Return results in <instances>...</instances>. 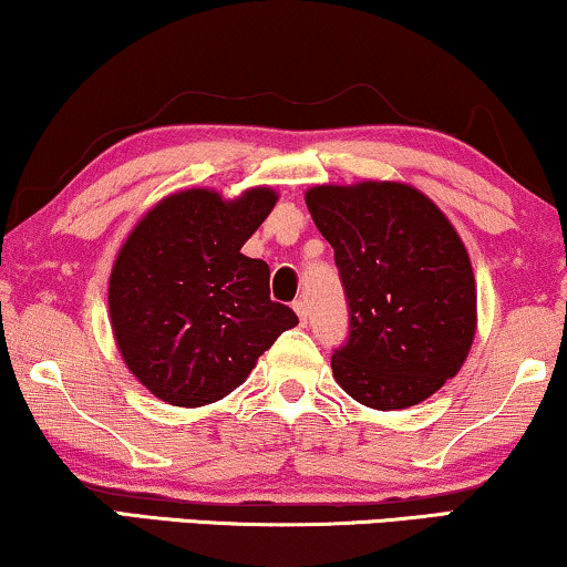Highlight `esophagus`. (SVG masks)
I'll return each instance as SVG.
<instances>
[{
    "label": "esophagus",
    "mask_w": 567,
    "mask_h": 567,
    "mask_svg": "<svg viewBox=\"0 0 567 567\" xmlns=\"http://www.w3.org/2000/svg\"><path fill=\"white\" fill-rule=\"evenodd\" d=\"M293 312H297L299 315V320H301V324H307V305H305V301H301V299H297V301H293Z\"/></svg>",
    "instance_id": "obj_1"
}]
</instances>
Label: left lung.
Masks as SVG:
<instances>
[{"label": "left lung", "instance_id": "1", "mask_svg": "<svg viewBox=\"0 0 567 567\" xmlns=\"http://www.w3.org/2000/svg\"><path fill=\"white\" fill-rule=\"evenodd\" d=\"M307 208L336 252L348 305L332 377L377 410L431 398L462 369L475 338V276L460 235L402 183L317 185Z\"/></svg>", "mask_w": 567, "mask_h": 567}]
</instances>
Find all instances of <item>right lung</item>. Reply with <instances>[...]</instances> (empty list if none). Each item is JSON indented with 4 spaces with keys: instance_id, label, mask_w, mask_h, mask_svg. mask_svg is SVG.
Masks as SVG:
<instances>
[{
    "instance_id": "right-lung-1",
    "label": "right lung",
    "mask_w": 567,
    "mask_h": 567,
    "mask_svg": "<svg viewBox=\"0 0 567 567\" xmlns=\"http://www.w3.org/2000/svg\"><path fill=\"white\" fill-rule=\"evenodd\" d=\"M276 206L268 188L224 200L193 188L159 200L121 247L107 305L134 377L169 405L227 398L299 322L270 299L266 260L239 250Z\"/></svg>"
}]
</instances>
